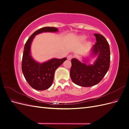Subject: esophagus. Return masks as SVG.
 <instances>
[{
	"mask_svg": "<svg viewBox=\"0 0 129 129\" xmlns=\"http://www.w3.org/2000/svg\"><path fill=\"white\" fill-rule=\"evenodd\" d=\"M72 58H73V56H72V55H68V57H67L68 60H71Z\"/></svg>",
	"mask_w": 129,
	"mask_h": 129,
	"instance_id": "obj_1",
	"label": "esophagus"
}]
</instances>
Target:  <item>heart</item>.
Segmentation results:
<instances>
[{
	"mask_svg": "<svg viewBox=\"0 0 129 129\" xmlns=\"http://www.w3.org/2000/svg\"><path fill=\"white\" fill-rule=\"evenodd\" d=\"M85 39H86V37L84 36H82L80 37V40H81L82 41L84 40Z\"/></svg>",
	"mask_w": 129,
	"mask_h": 129,
	"instance_id": "b5f03b06",
	"label": "heart"
}]
</instances>
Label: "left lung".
<instances>
[{
  "instance_id": "left-lung-1",
  "label": "left lung",
  "mask_w": 129,
  "mask_h": 129,
  "mask_svg": "<svg viewBox=\"0 0 129 129\" xmlns=\"http://www.w3.org/2000/svg\"><path fill=\"white\" fill-rule=\"evenodd\" d=\"M96 42L92 48L93 56L97 55L93 64H86L73 58L70 76L73 82L80 86L89 87L98 84L110 67V51L108 41L102 35L94 34Z\"/></svg>"
}]
</instances>
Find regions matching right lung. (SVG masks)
<instances>
[{
    "label": "right lung",
    "instance_id": "add662e5",
    "mask_svg": "<svg viewBox=\"0 0 129 129\" xmlns=\"http://www.w3.org/2000/svg\"><path fill=\"white\" fill-rule=\"evenodd\" d=\"M55 27H45L34 32L26 41L23 53L21 68L26 80L31 87L38 90H45L51 86L55 70L67 60L52 58L44 63L34 60L30 55V45L36 35L42 32H56Z\"/></svg>",
    "mask_w": 129,
    "mask_h": 129
}]
</instances>
